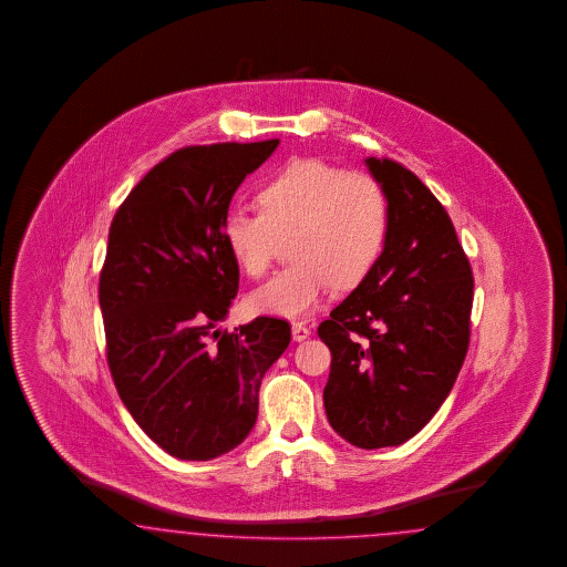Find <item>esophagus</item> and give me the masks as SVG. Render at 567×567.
I'll list each match as a JSON object with an SVG mask.
<instances>
[{
    "label": "esophagus",
    "mask_w": 567,
    "mask_h": 567,
    "mask_svg": "<svg viewBox=\"0 0 567 567\" xmlns=\"http://www.w3.org/2000/svg\"><path fill=\"white\" fill-rule=\"evenodd\" d=\"M309 330L308 324L306 322H292L291 324V334H292V341H297V343H301V341H306L309 337Z\"/></svg>",
    "instance_id": "1"
}]
</instances>
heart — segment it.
Wrapping results in <instances>:
<instances>
[{
	"label": "heart",
	"mask_w": 567,
	"mask_h": 567,
	"mask_svg": "<svg viewBox=\"0 0 567 567\" xmlns=\"http://www.w3.org/2000/svg\"><path fill=\"white\" fill-rule=\"evenodd\" d=\"M261 214L230 207L223 239L245 275L259 278L278 237L291 235L289 268L247 297L259 316L301 318L318 308L337 278L355 285L374 268L389 230V206L377 181L316 157L292 159L258 193Z\"/></svg>",
	"instance_id": "obj_1"
}]
</instances>
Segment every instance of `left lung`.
I'll list each match as a JSON object with an SVG mask.
<instances>
[{"mask_svg":"<svg viewBox=\"0 0 567 567\" xmlns=\"http://www.w3.org/2000/svg\"><path fill=\"white\" fill-rule=\"evenodd\" d=\"M384 190L389 230L374 268L330 311V426L360 449L410 441L451 393L470 343L474 278L429 187L393 159L365 157Z\"/></svg>","mask_w":567,"mask_h":567,"instance_id":"obj_1","label":"left lung"}]
</instances>
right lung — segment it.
<instances>
[{
	"label": "right lung",
	"mask_w": 567,
	"mask_h": 567,
	"mask_svg": "<svg viewBox=\"0 0 567 567\" xmlns=\"http://www.w3.org/2000/svg\"><path fill=\"white\" fill-rule=\"evenodd\" d=\"M278 143L178 150L143 176L110 226L100 276L110 372L143 432L185 462L247 439L261 378L291 341L276 318L218 327L239 291L224 216Z\"/></svg>",
	"instance_id": "right-lung-1"
}]
</instances>
